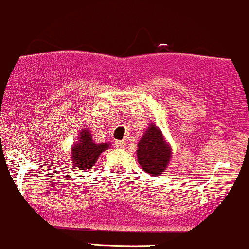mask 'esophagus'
Wrapping results in <instances>:
<instances>
[{
	"instance_id": "1",
	"label": "esophagus",
	"mask_w": 249,
	"mask_h": 249,
	"mask_svg": "<svg viewBox=\"0 0 249 249\" xmlns=\"http://www.w3.org/2000/svg\"><path fill=\"white\" fill-rule=\"evenodd\" d=\"M115 145H116V148H124L125 147V141H124V140H121V141H116Z\"/></svg>"
}]
</instances>
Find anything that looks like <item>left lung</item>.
Returning <instances> with one entry per match:
<instances>
[{
    "mask_svg": "<svg viewBox=\"0 0 249 249\" xmlns=\"http://www.w3.org/2000/svg\"><path fill=\"white\" fill-rule=\"evenodd\" d=\"M137 160L143 171L150 176H160L171 159V147L165 141L162 131L154 124L148 127L137 144Z\"/></svg>",
    "mask_w": 249,
    "mask_h": 249,
    "instance_id": "1",
    "label": "left lung"
}]
</instances>
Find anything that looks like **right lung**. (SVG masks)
I'll return each instance as SVG.
<instances>
[{
    "label": "right lung",
    "instance_id": "obj_1",
    "mask_svg": "<svg viewBox=\"0 0 249 249\" xmlns=\"http://www.w3.org/2000/svg\"><path fill=\"white\" fill-rule=\"evenodd\" d=\"M110 147L109 143H100L96 144L93 142L92 134L89 128L81 129L79 133L78 141L73 144L71 154L73 164L79 170L90 169L94 166L96 160L99 159L102 151Z\"/></svg>",
    "mask_w": 249,
    "mask_h": 249
}]
</instances>
